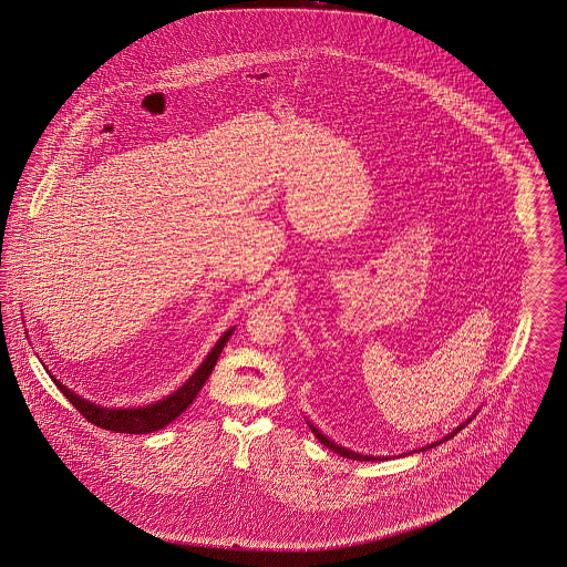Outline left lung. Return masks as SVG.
Instances as JSON below:
<instances>
[{"instance_id": "obj_1", "label": "left lung", "mask_w": 567, "mask_h": 567, "mask_svg": "<svg viewBox=\"0 0 567 567\" xmlns=\"http://www.w3.org/2000/svg\"><path fill=\"white\" fill-rule=\"evenodd\" d=\"M472 421V416H467L461 425H457L455 430L451 433H446L442 440H437V442H432V444H427V446H423V449H419V451H414V453H421V451H427V449H433V446H437V444H442V442H446V440H451V437H455L467 423ZM308 423V427L312 430V433L317 435V440L323 444V446H327L329 451H333V453H338L340 457L344 458H359V461H380V458H386V457H374V455H361V453H354V451H351V449H344V446H340V444H336L331 437H327L324 433H321V430L319 427H315L310 421H306Z\"/></svg>"}]
</instances>
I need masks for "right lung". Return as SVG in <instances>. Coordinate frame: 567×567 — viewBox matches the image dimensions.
I'll list each match as a JSON object with an SVG mask.
<instances>
[{
	"mask_svg": "<svg viewBox=\"0 0 567 567\" xmlns=\"http://www.w3.org/2000/svg\"><path fill=\"white\" fill-rule=\"evenodd\" d=\"M236 327H229L213 347V351L206 354V359L202 361V365L190 374L189 380L178 386L174 393H169L167 398H163L159 402L142 405V408H106V405L93 404L89 400H84L79 393H74L72 389H68L63 382H59L53 378L56 389L65 395V400L74 405L82 416L110 432L116 433H151L163 430L165 425H169L174 419H178L197 398L199 389L204 386V382L213 374L215 370L216 359L220 351L225 349L227 340L231 338Z\"/></svg>",
	"mask_w": 567,
	"mask_h": 567,
	"instance_id": "right-lung-1",
	"label": "right lung"
}]
</instances>
